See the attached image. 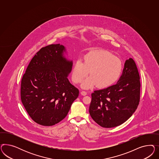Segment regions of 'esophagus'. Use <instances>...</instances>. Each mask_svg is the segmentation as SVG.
<instances>
[{
	"label": "esophagus",
	"instance_id": "34e87169",
	"mask_svg": "<svg viewBox=\"0 0 159 159\" xmlns=\"http://www.w3.org/2000/svg\"><path fill=\"white\" fill-rule=\"evenodd\" d=\"M81 94L82 96H86V95H87V92H85V91H82V92H81Z\"/></svg>",
	"mask_w": 159,
	"mask_h": 159
}]
</instances>
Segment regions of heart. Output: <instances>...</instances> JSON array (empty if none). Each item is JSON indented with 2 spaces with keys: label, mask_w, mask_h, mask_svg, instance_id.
<instances>
[{
  "label": "heart",
  "mask_w": 159,
  "mask_h": 159,
  "mask_svg": "<svg viewBox=\"0 0 159 159\" xmlns=\"http://www.w3.org/2000/svg\"><path fill=\"white\" fill-rule=\"evenodd\" d=\"M122 70V64L119 58L104 50L92 51L83 57V63L76 61L73 66L72 79L75 83L84 80L82 87L89 89L96 86L104 88L110 86L119 79Z\"/></svg>",
  "instance_id": "obj_1"
}]
</instances>
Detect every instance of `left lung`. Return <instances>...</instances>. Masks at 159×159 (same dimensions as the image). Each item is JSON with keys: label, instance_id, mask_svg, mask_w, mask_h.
<instances>
[{"label": "left lung", "instance_id": "left-lung-1", "mask_svg": "<svg viewBox=\"0 0 159 159\" xmlns=\"http://www.w3.org/2000/svg\"><path fill=\"white\" fill-rule=\"evenodd\" d=\"M139 74L132 58L126 60L116 84L92 94L89 113L103 128H114L128 120L135 112L140 100Z\"/></svg>", "mask_w": 159, "mask_h": 159}]
</instances>
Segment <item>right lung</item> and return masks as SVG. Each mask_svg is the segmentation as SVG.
Here are the masks:
<instances>
[{"label": "right lung", "instance_id": "right-lung-1", "mask_svg": "<svg viewBox=\"0 0 159 159\" xmlns=\"http://www.w3.org/2000/svg\"><path fill=\"white\" fill-rule=\"evenodd\" d=\"M60 43L41 48L29 63L21 83V100L32 120L43 126L63 120L79 91L67 79L73 61Z\"/></svg>", "mask_w": 159, "mask_h": 159}]
</instances>
